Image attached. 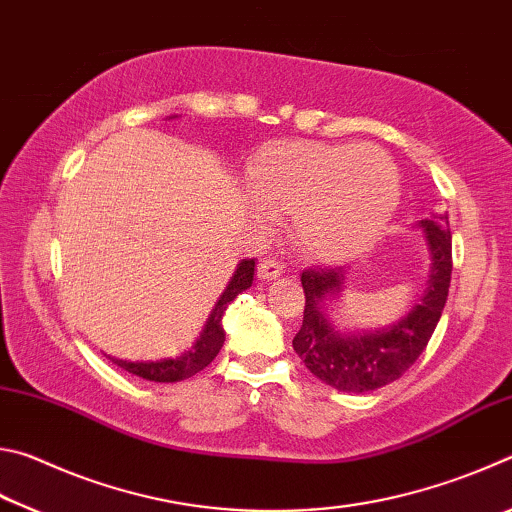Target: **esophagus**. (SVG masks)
Wrapping results in <instances>:
<instances>
[{"mask_svg":"<svg viewBox=\"0 0 512 512\" xmlns=\"http://www.w3.org/2000/svg\"><path fill=\"white\" fill-rule=\"evenodd\" d=\"M257 275L262 277L264 282H271V280H277V277L282 275V266L275 262V259H264L262 264H259L257 268Z\"/></svg>","mask_w":512,"mask_h":512,"instance_id":"34e87169","label":"esophagus"}]
</instances>
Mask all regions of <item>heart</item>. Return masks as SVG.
Here are the masks:
<instances>
[{
    "mask_svg": "<svg viewBox=\"0 0 512 512\" xmlns=\"http://www.w3.org/2000/svg\"><path fill=\"white\" fill-rule=\"evenodd\" d=\"M248 196L271 219H291L300 253L339 264L375 244L400 205V173L370 144L271 142L246 171Z\"/></svg>",
    "mask_w": 512,
    "mask_h": 512,
    "instance_id": "1",
    "label": "heart"
}]
</instances>
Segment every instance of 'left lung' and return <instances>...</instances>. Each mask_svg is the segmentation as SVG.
<instances>
[{"instance_id": "1", "label": "left lung", "mask_w": 512, "mask_h": 512, "mask_svg": "<svg viewBox=\"0 0 512 512\" xmlns=\"http://www.w3.org/2000/svg\"><path fill=\"white\" fill-rule=\"evenodd\" d=\"M413 228L422 230L429 250V275L418 300L384 327H341L332 307L348 289V268H307L305 316L293 336V350L327 386L343 393H368L400 379L422 350L443 316L452 280V232L447 212H429Z\"/></svg>"}]
</instances>
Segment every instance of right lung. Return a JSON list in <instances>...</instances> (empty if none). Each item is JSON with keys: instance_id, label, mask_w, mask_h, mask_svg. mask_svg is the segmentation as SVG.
<instances>
[{"instance_id": "obj_1", "label": "right lung", "mask_w": 512, "mask_h": 512, "mask_svg": "<svg viewBox=\"0 0 512 512\" xmlns=\"http://www.w3.org/2000/svg\"><path fill=\"white\" fill-rule=\"evenodd\" d=\"M253 277H255V259H241L235 268V273L230 277L228 287L223 289L214 309L210 311V316H207L205 325L201 329V336L194 341L192 348L180 352L178 357L153 359V361H128V359L110 357V354H106V357L112 363H117L119 368L131 372V375H137L149 381H160V384H173V381L189 379L192 375H196V372H201L205 366H210L216 354H219V350L223 348L225 329L221 320H223L225 309H228L230 302L235 300L241 291L253 287Z\"/></svg>"}]
</instances>
